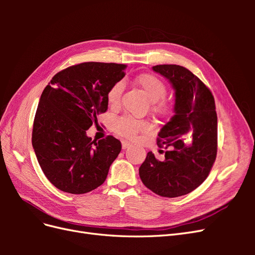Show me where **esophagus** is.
<instances>
[{
  "instance_id": "obj_1",
  "label": "esophagus",
  "mask_w": 255,
  "mask_h": 255,
  "mask_svg": "<svg viewBox=\"0 0 255 255\" xmlns=\"http://www.w3.org/2000/svg\"><path fill=\"white\" fill-rule=\"evenodd\" d=\"M122 149H128V146H130L132 145V143L130 142H128V141H127V140H122Z\"/></svg>"
}]
</instances>
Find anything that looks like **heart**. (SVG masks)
<instances>
[{"label": "heart", "mask_w": 255, "mask_h": 255, "mask_svg": "<svg viewBox=\"0 0 255 255\" xmlns=\"http://www.w3.org/2000/svg\"><path fill=\"white\" fill-rule=\"evenodd\" d=\"M138 86L141 88L145 97L152 102V110L157 114H166L170 110L169 106L163 99L166 95V86L158 78L153 74H141L136 79ZM123 90V83L118 82L111 87L107 94V100L110 104L115 105L119 102L121 94ZM114 128L117 133L126 137H133L140 130H145L148 128V125L144 121L137 120L128 116L121 117L114 122Z\"/></svg>", "instance_id": "1"}]
</instances>
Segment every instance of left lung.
Segmentation results:
<instances>
[{
  "mask_svg": "<svg viewBox=\"0 0 255 255\" xmlns=\"http://www.w3.org/2000/svg\"><path fill=\"white\" fill-rule=\"evenodd\" d=\"M152 69L174 90L173 116L158 133V145L168 149L165 159L157 160L149 152L139 175L144 186L156 195L175 198L200 186L216 159L215 100L210 89L185 67L157 65Z\"/></svg>",
  "mask_w": 255,
  "mask_h": 255,
  "instance_id": "obj_1",
  "label": "left lung"
}]
</instances>
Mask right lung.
<instances>
[{
  "instance_id": "add662e5",
  "label": "right lung",
  "mask_w": 255,
  "mask_h": 255,
  "mask_svg": "<svg viewBox=\"0 0 255 255\" xmlns=\"http://www.w3.org/2000/svg\"><path fill=\"white\" fill-rule=\"evenodd\" d=\"M126 65L83 63L53 76L35 115L32 143L44 175L74 195L102 185L121 151L113 136L92 141L86 130L105 113L107 94L125 76Z\"/></svg>"
}]
</instances>
